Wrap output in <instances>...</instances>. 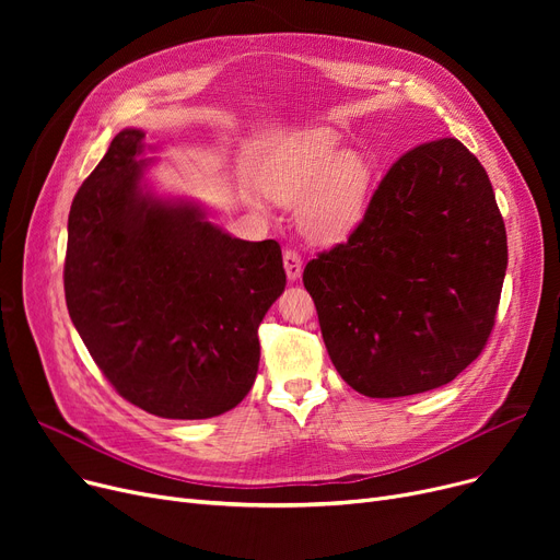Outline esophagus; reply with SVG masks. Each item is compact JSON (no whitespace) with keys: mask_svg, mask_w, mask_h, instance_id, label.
<instances>
[{"mask_svg":"<svg viewBox=\"0 0 560 560\" xmlns=\"http://www.w3.org/2000/svg\"><path fill=\"white\" fill-rule=\"evenodd\" d=\"M283 268H285V275H288L290 281H298L302 277V270H304L302 256L295 249H285L283 252Z\"/></svg>","mask_w":560,"mask_h":560,"instance_id":"1","label":"esophagus"}]
</instances>
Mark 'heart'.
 <instances>
[{
	"instance_id": "1",
	"label": "heart",
	"mask_w": 560,
	"mask_h": 560,
	"mask_svg": "<svg viewBox=\"0 0 560 560\" xmlns=\"http://www.w3.org/2000/svg\"><path fill=\"white\" fill-rule=\"evenodd\" d=\"M268 195L298 203V224L315 243H338L365 218L372 192V165L359 150H340L329 131H311L265 179Z\"/></svg>"
}]
</instances>
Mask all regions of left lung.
<instances>
[{"label": "left lung", "instance_id": "8db88e82", "mask_svg": "<svg viewBox=\"0 0 560 560\" xmlns=\"http://www.w3.org/2000/svg\"><path fill=\"white\" fill-rule=\"evenodd\" d=\"M506 262L483 165L440 138L393 163L347 243L306 262L304 285L338 374L388 399L445 386L481 354Z\"/></svg>", "mask_w": 560, "mask_h": 560}]
</instances>
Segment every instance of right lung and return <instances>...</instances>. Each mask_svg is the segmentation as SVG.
Segmentation results:
<instances>
[{
	"label": "right lung",
	"instance_id": "add662e5",
	"mask_svg": "<svg viewBox=\"0 0 560 560\" xmlns=\"http://www.w3.org/2000/svg\"><path fill=\"white\" fill-rule=\"evenodd\" d=\"M144 133L125 129L74 195L66 302L110 386L167 420L238 406L258 372V325L285 288L277 241L231 238L186 199L144 188Z\"/></svg>",
	"mask_w": 560,
	"mask_h": 560
}]
</instances>
